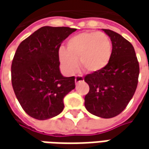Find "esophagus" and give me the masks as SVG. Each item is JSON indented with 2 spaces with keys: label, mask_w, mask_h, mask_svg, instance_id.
Returning a JSON list of instances; mask_svg holds the SVG:
<instances>
[{
  "label": "esophagus",
  "mask_w": 149,
  "mask_h": 149,
  "mask_svg": "<svg viewBox=\"0 0 149 149\" xmlns=\"http://www.w3.org/2000/svg\"><path fill=\"white\" fill-rule=\"evenodd\" d=\"M74 81H75V84L79 83V82H83L84 78L82 77V76H76V77H75V79H74Z\"/></svg>",
  "instance_id": "obj_1"
}]
</instances>
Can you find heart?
I'll return each instance as SVG.
<instances>
[{"mask_svg":"<svg viewBox=\"0 0 149 149\" xmlns=\"http://www.w3.org/2000/svg\"><path fill=\"white\" fill-rule=\"evenodd\" d=\"M110 40L104 33L85 32L70 38L66 49L60 48L58 57L63 70L73 74L79 63L85 71L97 73L103 70L111 58Z\"/></svg>","mask_w":149,"mask_h":149,"instance_id":"1","label":"heart"}]
</instances>
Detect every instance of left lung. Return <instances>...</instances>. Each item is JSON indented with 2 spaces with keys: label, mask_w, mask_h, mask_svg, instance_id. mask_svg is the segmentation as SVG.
I'll return each instance as SVG.
<instances>
[{
  "label": "left lung",
  "mask_w": 149,
  "mask_h": 149,
  "mask_svg": "<svg viewBox=\"0 0 149 149\" xmlns=\"http://www.w3.org/2000/svg\"><path fill=\"white\" fill-rule=\"evenodd\" d=\"M102 30L112 41L111 58L103 70L84 77L89 86L84 106L95 116L110 118L123 111L134 95L139 65L132 44L116 32Z\"/></svg>",
  "instance_id": "left-lung-1"
}]
</instances>
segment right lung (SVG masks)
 <instances>
[{
	"instance_id": "1",
	"label": "right lung",
	"mask_w": 149,
	"mask_h": 149,
	"mask_svg": "<svg viewBox=\"0 0 149 149\" xmlns=\"http://www.w3.org/2000/svg\"><path fill=\"white\" fill-rule=\"evenodd\" d=\"M76 31L70 27L44 26L24 40L11 65L15 95L28 115L39 120L55 117L64 109V98L75 88L74 77L60 70L61 43Z\"/></svg>"
}]
</instances>
